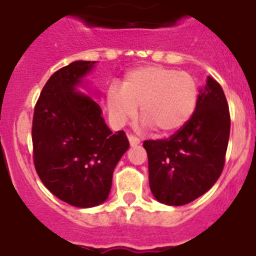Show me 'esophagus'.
I'll list each match as a JSON object with an SVG mask.
<instances>
[{"instance_id":"obj_1","label":"esophagus","mask_w":256,"mask_h":256,"mask_svg":"<svg viewBox=\"0 0 256 256\" xmlns=\"http://www.w3.org/2000/svg\"><path fill=\"white\" fill-rule=\"evenodd\" d=\"M128 142H130L131 146H135V145H139L140 144V139L136 136H134V135H128Z\"/></svg>"}]
</instances>
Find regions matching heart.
Here are the masks:
<instances>
[{
    "mask_svg": "<svg viewBox=\"0 0 256 256\" xmlns=\"http://www.w3.org/2000/svg\"><path fill=\"white\" fill-rule=\"evenodd\" d=\"M199 100L195 79L188 72L163 66H142L124 76L121 88L107 90V110L114 124L122 126L136 116L160 136L177 132L190 121Z\"/></svg>",
    "mask_w": 256,
    "mask_h": 256,
    "instance_id": "obj_1",
    "label": "heart"
}]
</instances>
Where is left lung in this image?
Returning <instances> with one entry per match:
<instances>
[{
  "label": "left lung",
  "mask_w": 256,
  "mask_h": 256,
  "mask_svg": "<svg viewBox=\"0 0 256 256\" xmlns=\"http://www.w3.org/2000/svg\"><path fill=\"white\" fill-rule=\"evenodd\" d=\"M230 128L228 104L222 86L208 76L190 121L168 139L142 142L154 198L178 206L206 194L222 174Z\"/></svg>",
  "instance_id": "obj_1"
}]
</instances>
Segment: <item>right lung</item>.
<instances>
[{
  "label": "right lung",
  "instance_id": "obj_1",
  "mask_svg": "<svg viewBox=\"0 0 256 256\" xmlns=\"http://www.w3.org/2000/svg\"><path fill=\"white\" fill-rule=\"evenodd\" d=\"M96 61H75L46 82L34 108L33 158L43 185L78 208L108 198L112 174L128 149L124 131L106 125L100 104L76 90Z\"/></svg>",
  "mask_w": 256,
  "mask_h": 256
}]
</instances>
